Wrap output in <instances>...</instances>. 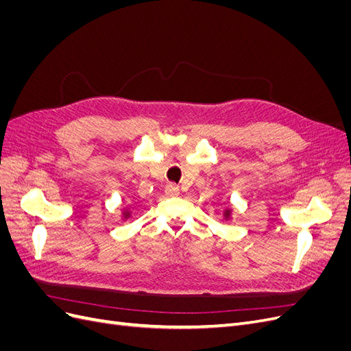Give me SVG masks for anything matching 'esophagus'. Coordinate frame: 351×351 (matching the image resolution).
Returning <instances> with one entry per match:
<instances>
[{"instance_id": "1", "label": "esophagus", "mask_w": 351, "mask_h": 351, "mask_svg": "<svg viewBox=\"0 0 351 351\" xmlns=\"http://www.w3.org/2000/svg\"><path fill=\"white\" fill-rule=\"evenodd\" d=\"M165 195L167 196H177L178 195V186H176L174 183H168L165 186Z\"/></svg>"}]
</instances>
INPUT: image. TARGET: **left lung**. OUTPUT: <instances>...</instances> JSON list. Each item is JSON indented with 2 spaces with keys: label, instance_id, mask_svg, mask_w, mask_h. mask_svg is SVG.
Returning a JSON list of instances; mask_svg holds the SVG:
<instances>
[{
  "label": "left lung",
  "instance_id": "1",
  "mask_svg": "<svg viewBox=\"0 0 351 351\" xmlns=\"http://www.w3.org/2000/svg\"><path fill=\"white\" fill-rule=\"evenodd\" d=\"M231 215H232V209H231V208H227V209L224 210V219H226V221H230V219H231Z\"/></svg>",
  "mask_w": 351,
  "mask_h": 351
}]
</instances>
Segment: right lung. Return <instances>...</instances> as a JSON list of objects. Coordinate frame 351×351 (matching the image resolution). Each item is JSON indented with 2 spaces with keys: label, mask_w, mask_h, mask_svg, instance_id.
Wrapping results in <instances>:
<instances>
[{
  "label": "right lung",
  "mask_w": 351,
  "mask_h": 351,
  "mask_svg": "<svg viewBox=\"0 0 351 351\" xmlns=\"http://www.w3.org/2000/svg\"><path fill=\"white\" fill-rule=\"evenodd\" d=\"M121 215H123V219H129V218L132 217V212H130L129 209L124 208V209L121 210Z\"/></svg>",
  "instance_id": "right-lung-1"
}]
</instances>
